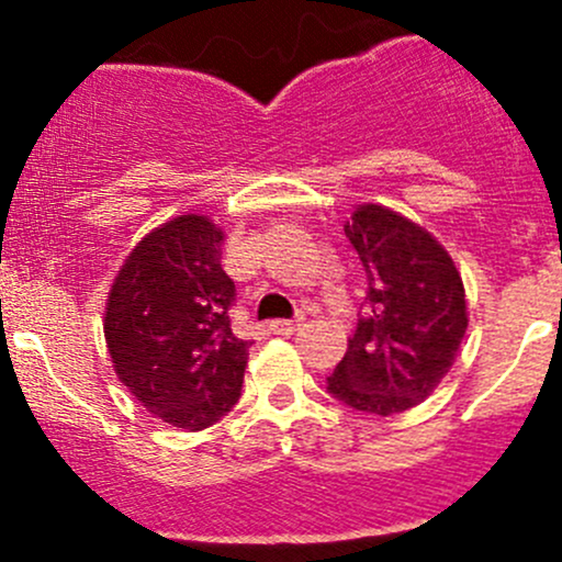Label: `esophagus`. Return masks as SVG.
Here are the masks:
<instances>
[{
    "mask_svg": "<svg viewBox=\"0 0 562 562\" xmlns=\"http://www.w3.org/2000/svg\"><path fill=\"white\" fill-rule=\"evenodd\" d=\"M302 323H304V317H296V321H282V317H280V321H271L269 328L274 334H282V337H288V334L296 331V328L302 326Z\"/></svg>",
    "mask_w": 562,
    "mask_h": 562,
    "instance_id": "1",
    "label": "esophagus"
}]
</instances>
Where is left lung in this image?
<instances>
[{"instance_id": "left-lung-1", "label": "left lung", "mask_w": 562, "mask_h": 562, "mask_svg": "<svg viewBox=\"0 0 562 562\" xmlns=\"http://www.w3.org/2000/svg\"><path fill=\"white\" fill-rule=\"evenodd\" d=\"M367 299L328 394L348 407L394 416L427 400L457 359L468 328L462 277L422 225L378 203L345 223Z\"/></svg>"}]
</instances>
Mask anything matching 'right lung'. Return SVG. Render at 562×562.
<instances>
[{"instance_id": "obj_1", "label": "right lung", "mask_w": 562, "mask_h": 562, "mask_svg": "<svg viewBox=\"0 0 562 562\" xmlns=\"http://www.w3.org/2000/svg\"><path fill=\"white\" fill-rule=\"evenodd\" d=\"M220 258L223 231L181 214L138 241L105 304L119 381L146 411L192 432L239 402L249 356L247 339L231 328L236 285Z\"/></svg>"}]
</instances>
